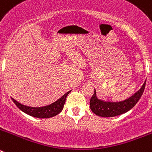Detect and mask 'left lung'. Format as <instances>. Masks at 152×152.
Returning a JSON list of instances; mask_svg holds the SVG:
<instances>
[{"instance_id": "left-lung-1", "label": "left lung", "mask_w": 152, "mask_h": 152, "mask_svg": "<svg viewBox=\"0 0 152 152\" xmlns=\"http://www.w3.org/2000/svg\"><path fill=\"white\" fill-rule=\"evenodd\" d=\"M145 88V82L141 89L127 100L121 102H104L96 97V91L90 100V107L94 113L102 117H113L130 110L138 103Z\"/></svg>"}]
</instances>
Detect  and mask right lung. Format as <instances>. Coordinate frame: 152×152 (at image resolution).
<instances>
[{
  "label": "right lung",
  "mask_w": 152,
  "mask_h": 152,
  "mask_svg": "<svg viewBox=\"0 0 152 152\" xmlns=\"http://www.w3.org/2000/svg\"><path fill=\"white\" fill-rule=\"evenodd\" d=\"M70 92H71V91L67 92L65 94L63 95L60 99H58L55 103H52L50 105L45 106V107H27V106L23 105V104L17 102V100H15L13 98H12V100L14 102L16 106L20 110H22L23 112L28 114L29 116L36 118H40V119H42V118H50L58 115V114L62 110L67 96H68V94Z\"/></svg>",
  "instance_id": "1"
}]
</instances>
